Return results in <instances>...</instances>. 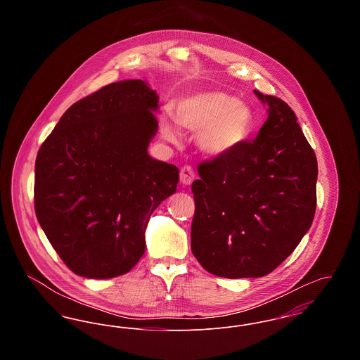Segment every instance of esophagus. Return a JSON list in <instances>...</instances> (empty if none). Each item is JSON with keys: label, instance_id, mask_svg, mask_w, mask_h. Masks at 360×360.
<instances>
[{"label": "esophagus", "instance_id": "34e87169", "mask_svg": "<svg viewBox=\"0 0 360 360\" xmlns=\"http://www.w3.org/2000/svg\"><path fill=\"white\" fill-rule=\"evenodd\" d=\"M179 178H181L182 185H190L194 181V178H195V174H194L193 167L191 166H184L181 169V172H179Z\"/></svg>", "mask_w": 360, "mask_h": 360}]
</instances>
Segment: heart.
Wrapping results in <instances>:
<instances>
[{
	"instance_id": "obj_1",
	"label": "heart",
	"mask_w": 360,
	"mask_h": 360,
	"mask_svg": "<svg viewBox=\"0 0 360 360\" xmlns=\"http://www.w3.org/2000/svg\"><path fill=\"white\" fill-rule=\"evenodd\" d=\"M175 122L191 132H198L200 148L210 156L231 154L250 136L254 115L251 108L233 96L219 90H202L184 96L175 103ZM160 132L175 143L179 132L167 116L160 122Z\"/></svg>"
}]
</instances>
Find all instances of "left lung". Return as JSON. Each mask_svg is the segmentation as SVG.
<instances>
[{
  "label": "left lung",
  "mask_w": 360,
  "mask_h": 360,
  "mask_svg": "<svg viewBox=\"0 0 360 360\" xmlns=\"http://www.w3.org/2000/svg\"><path fill=\"white\" fill-rule=\"evenodd\" d=\"M269 106L257 139L204 160L194 181L191 251L210 274L257 278L274 271L307 233L316 212L317 159L290 106Z\"/></svg>",
  "instance_id": "left-lung-1"
}]
</instances>
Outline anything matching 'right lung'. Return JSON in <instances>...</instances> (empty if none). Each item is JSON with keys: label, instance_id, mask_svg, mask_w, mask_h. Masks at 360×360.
Wrapping results in <instances>:
<instances>
[{"label": "right lung", "instance_id": "add662e5", "mask_svg": "<svg viewBox=\"0 0 360 360\" xmlns=\"http://www.w3.org/2000/svg\"><path fill=\"white\" fill-rule=\"evenodd\" d=\"M156 109L141 79L103 86L70 106L37 153L36 217L74 274L115 278L144 254L150 216L179 179L147 154Z\"/></svg>", "mask_w": 360, "mask_h": 360}]
</instances>
